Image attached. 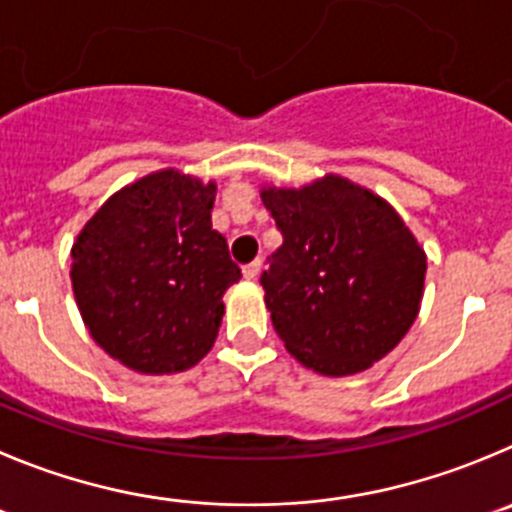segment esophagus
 <instances>
[{
    "label": "esophagus",
    "mask_w": 512,
    "mask_h": 512,
    "mask_svg": "<svg viewBox=\"0 0 512 512\" xmlns=\"http://www.w3.org/2000/svg\"><path fill=\"white\" fill-rule=\"evenodd\" d=\"M260 267H262V262H260V260L247 262V265L242 267V275H245V280H255L257 275H260Z\"/></svg>",
    "instance_id": "1"
}]
</instances>
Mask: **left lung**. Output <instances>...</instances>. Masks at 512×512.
Wrapping results in <instances>:
<instances>
[{
  "label": "left lung",
  "mask_w": 512,
  "mask_h": 512,
  "mask_svg": "<svg viewBox=\"0 0 512 512\" xmlns=\"http://www.w3.org/2000/svg\"><path fill=\"white\" fill-rule=\"evenodd\" d=\"M283 234L262 272L285 348L323 376L381 361L417 321L427 255L389 202L343 176L303 189L265 186Z\"/></svg>",
  "instance_id": "8db88e82"
}]
</instances>
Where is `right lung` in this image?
Returning <instances> with one entry per match:
<instances>
[{"mask_svg": "<svg viewBox=\"0 0 512 512\" xmlns=\"http://www.w3.org/2000/svg\"><path fill=\"white\" fill-rule=\"evenodd\" d=\"M217 184L176 169L116 191L73 245L75 303L90 336L138 374H179L214 346L222 295L242 278L212 229Z\"/></svg>", "mask_w": 512, "mask_h": 512, "instance_id": "add662e5", "label": "right lung"}]
</instances>
